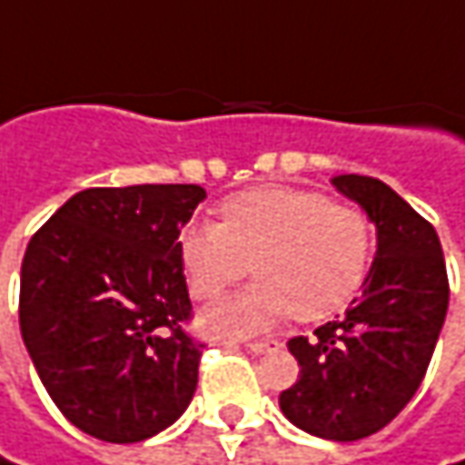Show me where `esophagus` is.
<instances>
[{"label": "esophagus", "instance_id": "34e87169", "mask_svg": "<svg viewBox=\"0 0 465 465\" xmlns=\"http://www.w3.org/2000/svg\"><path fill=\"white\" fill-rule=\"evenodd\" d=\"M279 341L273 340H260V341H247L244 347L250 350V352H255V355H262V352H268V350H273Z\"/></svg>", "mask_w": 465, "mask_h": 465}]
</instances>
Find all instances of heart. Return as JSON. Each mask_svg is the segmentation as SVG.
I'll list each match as a JSON object with an SVG mask.
<instances>
[{"instance_id": "b5f03b06", "label": "heart", "mask_w": 465, "mask_h": 465, "mask_svg": "<svg viewBox=\"0 0 465 465\" xmlns=\"http://www.w3.org/2000/svg\"><path fill=\"white\" fill-rule=\"evenodd\" d=\"M373 226L355 205L294 186H258L221 205V223L194 221L178 236V258L194 297L210 300L252 271L258 284L203 315L213 334L265 331L294 313L321 321L363 287Z\"/></svg>"}]
</instances>
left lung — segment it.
I'll return each mask as SVG.
<instances>
[{
	"mask_svg": "<svg viewBox=\"0 0 465 465\" xmlns=\"http://www.w3.org/2000/svg\"><path fill=\"white\" fill-rule=\"evenodd\" d=\"M376 226V258L361 297L313 337L289 340L300 379L279 395L297 429L355 442L376 434L421 387L448 315V271L434 226L384 181L334 176Z\"/></svg>",
	"mask_w": 465,
	"mask_h": 465,
	"instance_id": "8db88e82",
	"label": "left lung"
}]
</instances>
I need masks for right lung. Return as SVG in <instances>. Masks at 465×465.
I'll list each match as a JSON object with an SVG mask.
<instances>
[{"label": "right lung", "instance_id": "1", "mask_svg": "<svg viewBox=\"0 0 465 465\" xmlns=\"http://www.w3.org/2000/svg\"><path fill=\"white\" fill-rule=\"evenodd\" d=\"M205 200L197 183L73 194L20 268V334L36 373L81 431L142 442L189 408L203 358L186 331L178 236Z\"/></svg>", "mask_w": 465, "mask_h": 465}]
</instances>
